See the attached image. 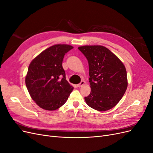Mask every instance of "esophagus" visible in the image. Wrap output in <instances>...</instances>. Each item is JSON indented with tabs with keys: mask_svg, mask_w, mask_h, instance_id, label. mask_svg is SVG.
Returning a JSON list of instances; mask_svg holds the SVG:
<instances>
[{
	"mask_svg": "<svg viewBox=\"0 0 153 153\" xmlns=\"http://www.w3.org/2000/svg\"><path fill=\"white\" fill-rule=\"evenodd\" d=\"M85 81H84V80H82L80 83V84H77V86L78 87H82V86H83V85H84V84H85Z\"/></svg>",
	"mask_w": 153,
	"mask_h": 153,
	"instance_id": "1",
	"label": "esophagus"
}]
</instances>
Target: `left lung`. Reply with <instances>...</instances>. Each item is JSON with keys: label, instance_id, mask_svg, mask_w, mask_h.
<instances>
[{"label": "left lung", "instance_id": "obj_1", "mask_svg": "<svg viewBox=\"0 0 153 153\" xmlns=\"http://www.w3.org/2000/svg\"><path fill=\"white\" fill-rule=\"evenodd\" d=\"M78 48L89 62L91 91L85 97L86 103L101 112L112 108L121 100L128 87L124 64L103 46L85 45Z\"/></svg>", "mask_w": 153, "mask_h": 153}]
</instances>
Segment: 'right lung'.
Instances as JSON below:
<instances>
[{"mask_svg":"<svg viewBox=\"0 0 153 153\" xmlns=\"http://www.w3.org/2000/svg\"><path fill=\"white\" fill-rule=\"evenodd\" d=\"M72 48L69 45H54L30 63L25 84L31 98L40 108L50 111L59 108L73 90L62 68L64 55Z\"/></svg>","mask_w":153,"mask_h":153,"instance_id":"obj_1","label":"right lung"}]
</instances>
